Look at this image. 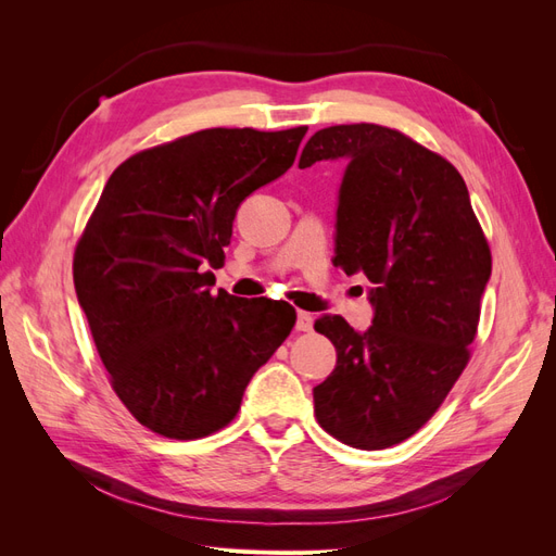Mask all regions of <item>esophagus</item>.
Instances as JSON below:
<instances>
[{
  "label": "esophagus",
  "mask_w": 556,
  "mask_h": 556,
  "mask_svg": "<svg viewBox=\"0 0 556 556\" xmlns=\"http://www.w3.org/2000/svg\"><path fill=\"white\" fill-rule=\"evenodd\" d=\"M313 329V315L306 311L296 313V331H311Z\"/></svg>",
  "instance_id": "esophagus-1"
}]
</instances>
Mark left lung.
<instances>
[{
    "label": "left lung",
    "mask_w": 556,
    "mask_h": 556,
    "mask_svg": "<svg viewBox=\"0 0 556 556\" xmlns=\"http://www.w3.org/2000/svg\"><path fill=\"white\" fill-rule=\"evenodd\" d=\"M348 160L336 211V257L374 282V325L315 319L336 368L313 390L333 439L384 450L410 439L462 376L476 341L492 252L462 174L399 129L374 123L315 131L299 166Z\"/></svg>",
    "instance_id": "left-lung-1"
}]
</instances>
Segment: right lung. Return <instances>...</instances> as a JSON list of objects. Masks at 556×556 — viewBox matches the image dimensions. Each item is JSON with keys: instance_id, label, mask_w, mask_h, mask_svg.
<instances>
[{"instance_id": "add662e5", "label": "right lung", "mask_w": 556, "mask_h": 556, "mask_svg": "<svg viewBox=\"0 0 556 556\" xmlns=\"http://www.w3.org/2000/svg\"><path fill=\"white\" fill-rule=\"evenodd\" d=\"M308 127L201 129L125 160L74 252V285L113 392L146 429L227 427L288 339L285 301L211 294L241 201L290 169Z\"/></svg>"}]
</instances>
